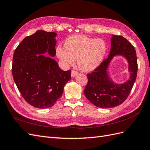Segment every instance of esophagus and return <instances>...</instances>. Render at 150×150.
<instances>
[{
  "mask_svg": "<svg viewBox=\"0 0 150 150\" xmlns=\"http://www.w3.org/2000/svg\"><path fill=\"white\" fill-rule=\"evenodd\" d=\"M78 72L74 71H72V72H71V77H72V78H74V77H76V76H78Z\"/></svg>",
  "mask_w": 150,
  "mask_h": 150,
  "instance_id": "obj_1",
  "label": "esophagus"
}]
</instances>
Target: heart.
<instances>
[{
  "mask_svg": "<svg viewBox=\"0 0 150 150\" xmlns=\"http://www.w3.org/2000/svg\"><path fill=\"white\" fill-rule=\"evenodd\" d=\"M65 49H56L58 58L66 66L77 64L84 72L93 71L101 64L107 52V45L102 39H94L83 35H74L64 42Z\"/></svg>",
  "mask_w": 150,
  "mask_h": 150,
  "instance_id": "b5f03b06",
  "label": "heart"
}]
</instances>
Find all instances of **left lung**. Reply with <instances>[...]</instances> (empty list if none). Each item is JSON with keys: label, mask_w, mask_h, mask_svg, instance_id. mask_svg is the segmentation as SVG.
I'll use <instances>...</instances> for the list:
<instances>
[{"label": "left lung", "mask_w": 150, "mask_h": 150, "mask_svg": "<svg viewBox=\"0 0 150 150\" xmlns=\"http://www.w3.org/2000/svg\"><path fill=\"white\" fill-rule=\"evenodd\" d=\"M116 57H124L129 64L130 77L122 83L115 82L108 72L111 61ZM137 71V57L134 47L122 36L112 35L108 59L92 73L88 74V82L84 91L85 96L98 108H111L119 106L126 100L132 89Z\"/></svg>", "instance_id": "1"}]
</instances>
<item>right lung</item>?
Returning <instances> with one entry per match:
<instances>
[{
    "mask_svg": "<svg viewBox=\"0 0 150 150\" xmlns=\"http://www.w3.org/2000/svg\"><path fill=\"white\" fill-rule=\"evenodd\" d=\"M57 35L54 32L38 30L25 38L13 53V80L22 97L35 108L52 106L71 79V71L61 69L51 57L56 56ZM46 53L49 57L43 55Z\"/></svg>",
    "mask_w": 150,
    "mask_h": 150,
    "instance_id": "1",
    "label": "right lung"
}]
</instances>
